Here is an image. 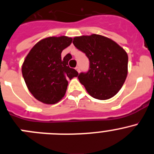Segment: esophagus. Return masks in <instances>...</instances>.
<instances>
[{
    "label": "esophagus",
    "mask_w": 154,
    "mask_h": 154,
    "mask_svg": "<svg viewBox=\"0 0 154 154\" xmlns=\"http://www.w3.org/2000/svg\"><path fill=\"white\" fill-rule=\"evenodd\" d=\"M76 70H77V72L80 73V67H79V66H77V67H76Z\"/></svg>",
    "instance_id": "esophagus-1"
}]
</instances>
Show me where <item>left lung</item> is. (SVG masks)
<instances>
[{"label": "left lung", "instance_id": "obj_1", "mask_svg": "<svg viewBox=\"0 0 154 154\" xmlns=\"http://www.w3.org/2000/svg\"><path fill=\"white\" fill-rule=\"evenodd\" d=\"M73 44L89 60V71L78 76L88 93L99 100L114 96L127 76L126 51L113 41L98 34L76 37Z\"/></svg>", "mask_w": 154, "mask_h": 154}]
</instances>
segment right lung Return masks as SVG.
<instances>
[{
	"label": "right lung",
	"mask_w": 154,
	"mask_h": 154,
	"mask_svg": "<svg viewBox=\"0 0 154 154\" xmlns=\"http://www.w3.org/2000/svg\"><path fill=\"white\" fill-rule=\"evenodd\" d=\"M71 37H50L37 43L27 55L22 67L23 78L34 98L44 104L60 101L68 87V79L78 72L68 66L70 53L62 59V50L71 45Z\"/></svg>",
	"instance_id": "obj_1"
}]
</instances>
